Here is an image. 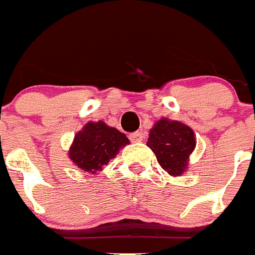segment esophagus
Instances as JSON below:
<instances>
[{
    "instance_id": "34e87169",
    "label": "esophagus",
    "mask_w": 255,
    "mask_h": 255,
    "mask_svg": "<svg viewBox=\"0 0 255 255\" xmlns=\"http://www.w3.org/2000/svg\"><path fill=\"white\" fill-rule=\"evenodd\" d=\"M129 138L131 142H134V143H135V142H140V140L143 139V135H142L139 131H135V133L129 134Z\"/></svg>"
}]
</instances>
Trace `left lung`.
<instances>
[{
  "instance_id": "left-lung-1",
  "label": "left lung",
  "mask_w": 255,
  "mask_h": 255,
  "mask_svg": "<svg viewBox=\"0 0 255 255\" xmlns=\"http://www.w3.org/2000/svg\"><path fill=\"white\" fill-rule=\"evenodd\" d=\"M147 146L163 170L171 176H180L188 168L189 156L196 147V137L183 122L160 118L150 129Z\"/></svg>"
}]
</instances>
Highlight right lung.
<instances>
[{
	"label": "right lung",
	"mask_w": 255,
	"mask_h": 255,
	"mask_svg": "<svg viewBox=\"0 0 255 255\" xmlns=\"http://www.w3.org/2000/svg\"><path fill=\"white\" fill-rule=\"evenodd\" d=\"M129 143L125 134L116 128L108 126L104 121H89L75 134L68 158L87 174L97 175Z\"/></svg>",
	"instance_id": "1"
}]
</instances>
